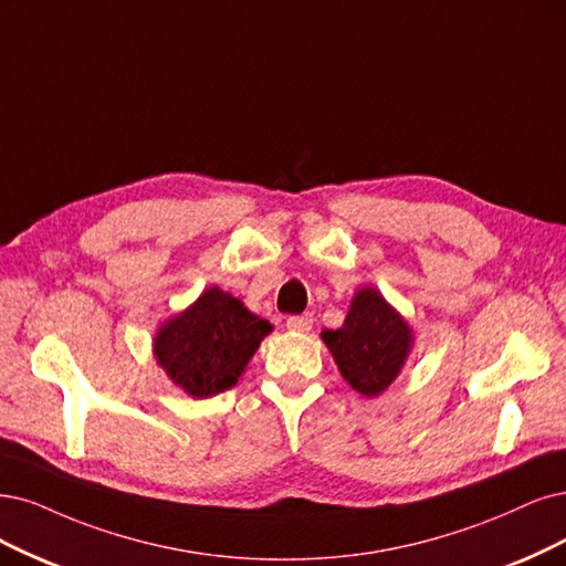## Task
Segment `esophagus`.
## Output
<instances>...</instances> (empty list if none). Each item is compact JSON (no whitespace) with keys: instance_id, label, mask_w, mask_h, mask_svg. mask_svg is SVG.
I'll list each match as a JSON object with an SVG mask.
<instances>
[{"instance_id":"obj_1","label":"esophagus","mask_w":566,"mask_h":566,"mask_svg":"<svg viewBox=\"0 0 566 566\" xmlns=\"http://www.w3.org/2000/svg\"><path fill=\"white\" fill-rule=\"evenodd\" d=\"M312 315H294V317H289L286 319V328L289 331H294V333H307L310 328H312Z\"/></svg>"}]
</instances>
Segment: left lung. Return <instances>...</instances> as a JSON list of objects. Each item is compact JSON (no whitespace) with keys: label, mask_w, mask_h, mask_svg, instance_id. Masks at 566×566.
Listing matches in <instances>:
<instances>
[{"label":"left lung","mask_w":566,"mask_h":566,"mask_svg":"<svg viewBox=\"0 0 566 566\" xmlns=\"http://www.w3.org/2000/svg\"><path fill=\"white\" fill-rule=\"evenodd\" d=\"M322 340L345 382L366 399H378L406 368L415 333L378 289L364 284L352 296L343 326L322 331Z\"/></svg>","instance_id":"1"}]
</instances>
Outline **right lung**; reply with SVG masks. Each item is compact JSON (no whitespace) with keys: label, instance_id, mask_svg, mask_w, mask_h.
I'll use <instances>...</instances> for the list:
<instances>
[{"label":"right lung","instance_id":"right-lung-1","mask_svg":"<svg viewBox=\"0 0 566 566\" xmlns=\"http://www.w3.org/2000/svg\"><path fill=\"white\" fill-rule=\"evenodd\" d=\"M272 324L219 286H209L154 336V357L184 394L209 399L235 387Z\"/></svg>","mask_w":566,"mask_h":566}]
</instances>
